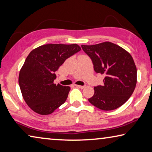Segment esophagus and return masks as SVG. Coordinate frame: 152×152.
Listing matches in <instances>:
<instances>
[{
    "label": "esophagus",
    "mask_w": 152,
    "mask_h": 152,
    "mask_svg": "<svg viewBox=\"0 0 152 152\" xmlns=\"http://www.w3.org/2000/svg\"><path fill=\"white\" fill-rule=\"evenodd\" d=\"M76 86H77V87H78L80 88H84L85 87V86H81V85H76Z\"/></svg>",
    "instance_id": "esophagus-1"
}]
</instances>
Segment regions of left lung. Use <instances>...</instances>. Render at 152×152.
<instances>
[{"label": "left lung", "instance_id": "8db88e82", "mask_svg": "<svg viewBox=\"0 0 152 152\" xmlns=\"http://www.w3.org/2000/svg\"><path fill=\"white\" fill-rule=\"evenodd\" d=\"M92 60L96 73L104 74L103 85L94 87L88 102L99 109H117L127 102L135 88L137 67L129 52L110 42L82 45Z\"/></svg>", "mask_w": 152, "mask_h": 152}]
</instances>
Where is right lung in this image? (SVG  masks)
<instances>
[{
	"instance_id": "add662e5",
	"label": "right lung",
	"mask_w": 152,
	"mask_h": 152,
	"mask_svg": "<svg viewBox=\"0 0 152 152\" xmlns=\"http://www.w3.org/2000/svg\"><path fill=\"white\" fill-rule=\"evenodd\" d=\"M80 50L76 44H48L30 53L20 69L19 85L24 101L34 112L52 114L66 102L70 87L54 84L55 72Z\"/></svg>"
}]
</instances>
